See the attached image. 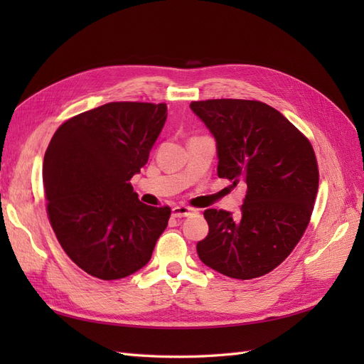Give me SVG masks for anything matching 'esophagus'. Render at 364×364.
<instances>
[{
    "label": "esophagus",
    "instance_id": "esophagus-1",
    "mask_svg": "<svg viewBox=\"0 0 364 364\" xmlns=\"http://www.w3.org/2000/svg\"><path fill=\"white\" fill-rule=\"evenodd\" d=\"M197 213V209L194 208H190V206H183V205H179V206H174L171 209V215L176 217V218H182V217H188V215H193Z\"/></svg>",
    "mask_w": 364,
    "mask_h": 364
}]
</instances>
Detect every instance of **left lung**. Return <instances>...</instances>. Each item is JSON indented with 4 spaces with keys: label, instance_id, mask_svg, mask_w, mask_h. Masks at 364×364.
<instances>
[{
    "label": "left lung",
    "instance_id": "obj_1",
    "mask_svg": "<svg viewBox=\"0 0 364 364\" xmlns=\"http://www.w3.org/2000/svg\"><path fill=\"white\" fill-rule=\"evenodd\" d=\"M190 107L215 139L218 178L247 186L238 215L203 213L209 232L197 255L229 278L262 277L290 255L310 222L318 188L314 150L266 103L222 98Z\"/></svg>",
    "mask_w": 364,
    "mask_h": 364
}]
</instances>
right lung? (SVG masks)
<instances>
[{
  "mask_svg": "<svg viewBox=\"0 0 364 364\" xmlns=\"http://www.w3.org/2000/svg\"><path fill=\"white\" fill-rule=\"evenodd\" d=\"M167 106L119 102L75 115L43 156L47 211L62 249L91 277L126 278L150 261L170 208L139 202L129 181L149 161Z\"/></svg>",
  "mask_w": 364,
  "mask_h": 364,
  "instance_id": "obj_1",
  "label": "right lung"
}]
</instances>
